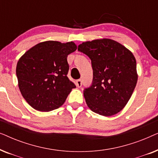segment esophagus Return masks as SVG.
<instances>
[{
	"mask_svg": "<svg viewBox=\"0 0 158 158\" xmlns=\"http://www.w3.org/2000/svg\"><path fill=\"white\" fill-rule=\"evenodd\" d=\"M75 84H76L77 87L81 88V86H82V81H81V79L77 80V81H76V83H75Z\"/></svg>",
	"mask_w": 158,
	"mask_h": 158,
	"instance_id": "34e87169",
	"label": "esophagus"
}]
</instances>
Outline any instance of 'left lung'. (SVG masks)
<instances>
[{
    "mask_svg": "<svg viewBox=\"0 0 158 158\" xmlns=\"http://www.w3.org/2000/svg\"><path fill=\"white\" fill-rule=\"evenodd\" d=\"M77 50L91 60L92 84L83 91L89 109L105 116L122 111L137 85V63L133 54L110 39L83 42Z\"/></svg>",
    "mask_w": 158,
    "mask_h": 158,
    "instance_id": "8db88e82",
    "label": "left lung"
}]
</instances>
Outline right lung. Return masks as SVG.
<instances>
[{
	"instance_id": "add662e5",
	"label": "right lung",
	"mask_w": 158,
	"mask_h": 158,
	"mask_svg": "<svg viewBox=\"0 0 158 158\" xmlns=\"http://www.w3.org/2000/svg\"><path fill=\"white\" fill-rule=\"evenodd\" d=\"M77 49L74 42L47 41L25 52L18 61L19 90L27 102L40 111L61 106L75 85L67 76V57Z\"/></svg>"
}]
</instances>
